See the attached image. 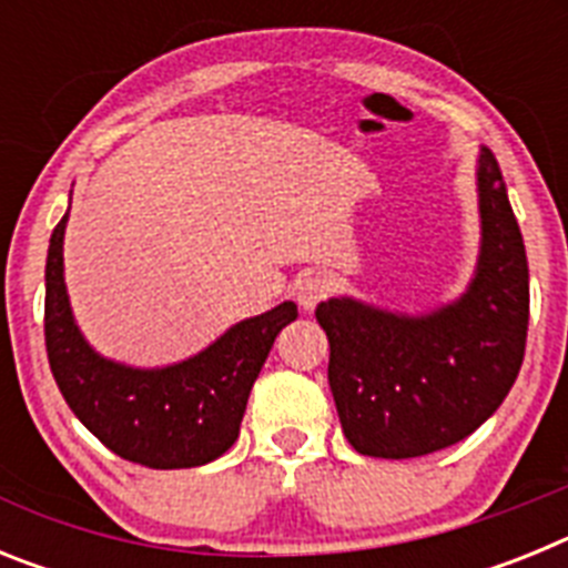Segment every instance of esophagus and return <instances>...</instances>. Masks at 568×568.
Returning <instances> with one entry per match:
<instances>
[{
	"instance_id": "obj_1",
	"label": "esophagus",
	"mask_w": 568,
	"mask_h": 568,
	"mask_svg": "<svg viewBox=\"0 0 568 568\" xmlns=\"http://www.w3.org/2000/svg\"><path fill=\"white\" fill-rule=\"evenodd\" d=\"M329 290H333V284H329L327 275H304V278L295 284V298H298L301 310H315V304L318 301H324L329 295Z\"/></svg>"
}]
</instances>
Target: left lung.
Returning <instances> with one entry per match:
<instances>
[{"label": "left lung", "instance_id": "left-lung-1", "mask_svg": "<svg viewBox=\"0 0 568 568\" xmlns=\"http://www.w3.org/2000/svg\"><path fill=\"white\" fill-rule=\"evenodd\" d=\"M480 247L458 298L400 313L355 295L321 301L327 378L346 440L369 458H420L495 415L518 378L529 327V264L498 159L475 162Z\"/></svg>", "mask_w": 568, "mask_h": 568}]
</instances>
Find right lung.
I'll return each instance as SVG.
<instances>
[{"label":"right lung","mask_w":568,"mask_h":568,"mask_svg":"<svg viewBox=\"0 0 568 568\" xmlns=\"http://www.w3.org/2000/svg\"><path fill=\"white\" fill-rule=\"evenodd\" d=\"M68 213L50 235L44 264V344L64 400L110 453L150 469H190L222 458L239 438L250 389L275 335L298 307L235 321L204 349L164 366L108 358L84 338L64 284Z\"/></svg>","instance_id":"obj_1"}]
</instances>
